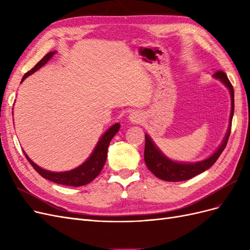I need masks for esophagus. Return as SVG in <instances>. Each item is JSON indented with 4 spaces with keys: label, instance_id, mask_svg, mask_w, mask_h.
<instances>
[{
    "label": "esophagus",
    "instance_id": "esophagus-1",
    "mask_svg": "<svg viewBox=\"0 0 250 250\" xmlns=\"http://www.w3.org/2000/svg\"><path fill=\"white\" fill-rule=\"evenodd\" d=\"M128 120H129V122L132 124H138L140 122H142L143 120V115L141 111L138 110H133L129 113V116H128Z\"/></svg>",
    "mask_w": 250,
    "mask_h": 250
}]
</instances>
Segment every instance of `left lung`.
<instances>
[{
  "label": "left lung",
  "instance_id": "obj_1",
  "mask_svg": "<svg viewBox=\"0 0 250 250\" xmlns=\"http://www.w3.org/2000/svg\"><path fill=\"white\" fill-rule=\"evenodd\" d=\"M213 78L220 81L222 84H224L226 88L229 89V92L230 94V101H231L229 127L221 144L214 151V153H211V155L204 158L202 161L195 162V163L177 162V161H173L172 158L164 154L163 151L156 146V144L153 142L152 139H151L150 135L146 133L144 160H145L148 169L152 172L157 178L166 180V181L188 180L209 169L218 160V157L220 156V154L223 152V150L226 147V144H228L229 134H230L231 121H232L233 109H234V94H233V87L231 85V83L229 82L228 76H226L224 72L218 71L216 74L213 75Z\"/></svg>",
  "mask_w": 250,
  "mask_h": 250
}]
</instances>
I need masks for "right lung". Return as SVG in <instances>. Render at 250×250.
Instances as JSON below:
<instances>
[{"label": "right lung", "instance_id": "right-lung-1", "mask_svg": "<svg viewBox=\"0 0 250 250\" xmlns=\"http://www.w3.org/2000/svg\"><path fill=\"white\" fill-rule=\"evenodd\" d=\"M57 53V51H52L44 56L41 62L37 63L32 70H30L28 73H26L22 77L21 83L24 81L30 75L34 74L36 71H39L41 67H42L46 64L49 60L54 56ZM120 123H116L111 125L108 129L105 131L98 141L97 145L95 146L93 152L86 158L85 162H83L77 168H75L70 171L64 172H52L46 169H42L39 165H36L31 158H30L27 153L24 151L25 156L28 160V162L31 164L34 170L42 175L43 178H46L53 183L63 186H70V187H81L89 184L90 181H93L98 175H99L103 166L106 162L107 157V149L109 146V143L115 137L117 132L120 129Z\"/></svg>", "mask_w": 250, "mask_h": 250}]
</instances>
